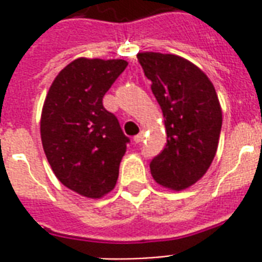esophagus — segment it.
<instances>
[{
	"instance_id": "1",
	"label": "esophagus",
	"mask_w": 262,
	"mask_h": 262,
	"mask_svg": "<svg viewBox=\"0 0 262 262\" xmlns=\"http://www.w3.org/2000/svg\"><path fill=\"white\" fill-rule=\"evenodd\" d=\"M143 140H144V133H143V132L133 137V141H135V143H137V144H139V143H141Z\"/></svg>"
}]
</instances>
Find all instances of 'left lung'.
<instances>
[{"mask_svg": "<svg viewBox=\"0 0 262 262\" xmlns=\"http://www.w3.org/2000/svg\"><path fill=\"white\" fill-rule=\"evenodd\" d=\"M144 75L161 105L166 145L149 163L157 183L184 189L196 183L214 159L223 114L210 79L188 60L176 55H137Z\"/></svg>", "mask_w": 262, "mask_h": 262, "instance_id": "left-lung-1", "label": "left lung"}]
</instances>
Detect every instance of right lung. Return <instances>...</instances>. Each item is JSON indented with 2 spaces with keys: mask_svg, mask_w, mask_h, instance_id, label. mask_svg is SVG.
<instances>
[{
  "mask_svg": "<svg viewBox=\"0 0 262 262\" xmlns=\"http://www.w3.org/2000/svg\"><path fill=\"white\" fill-rule=\"evenodd\" d=\"M127 61L79 59L55 78L41 115V140L59 181L88 198L115 187L119 163L130 141L103 97Z\"/></svg>",
  "mask_w": 262,
  "mask_h": 262,
  "instance_id": "add662e5",
  "label": "right lung"
}]
</instances>
